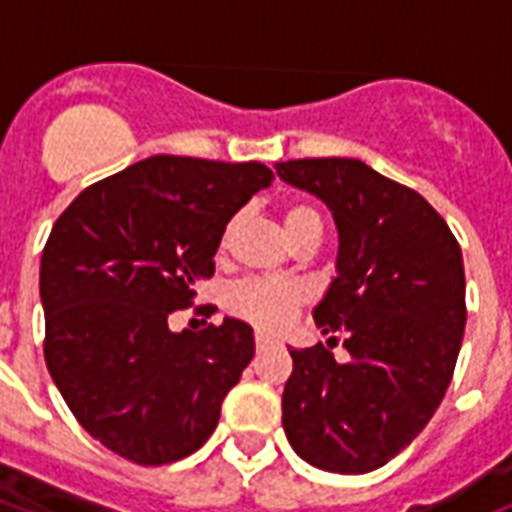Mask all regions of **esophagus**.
Returning a JSON list of instances; mask_svg holds the SVG:
<instances>
[{
    "label": "esophagus",
    "mask_w": 512,
    "mask_h": 512,
    "mask_svg": "<svg viewBox=\"0 0 512 512\" xmlns=\"http://www.w3.org/2000/svg\"><path fill=\"white\" fill-rule=\"evenodd\" d=\"M255 345H257V350H268L273 345V340L268 335H260V332H257V335H255Z\"/></svg>",
    "instance_id": "1"
}]
</instances>
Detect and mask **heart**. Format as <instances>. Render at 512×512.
<instances>
[{
	"label": "heart",
	"instance_id": "heart-1",
	"mask_svg": "<svg viewBox=\"0 0 512 512\" xmlns=\"http://www.w3.org/2000/svg\"><path fill=\"white\" fill-rule=\"evenodd\" d=\"M239 217H233L231 223L225 225L223 244L236 231ZM284 231H287L292 244H303V241H321L324 233V220L321 212L308 201H295L284 209ZM303 289L289 281L276 279H244L228 289V311L236 313L239 319L255 324L257 329L265 332H279L295 319V313L303 308Z\"/></svg>",
	"mask_w": 512,
	"mask_h": 512
}]
</instances>
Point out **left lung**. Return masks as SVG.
Returning a JSON list of instances; mask_svg holds the SVG:
<instances>
[{
  "label": "left lung",
  "instance_id": "obj_1",
  "mask_svg": "<svg viewBox=\"0 0 512 512\" xmlns=\"http://www.w3.org/2000/svg\"><path fill=\"white\" fill-rule=\"evenodd\" d=\"M276 172L316 193L340 233L337 279L313 311L329 342L289 350L284 433L313 468L369 473L420 436L452 382L468 319L460 244L414 188L358 159H292ZM337 334L351 356L342 365Z\"/></svg>",
  "mask_w": 512,
  "mask_h": 512
}]
</instances>
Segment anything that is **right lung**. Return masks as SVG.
<instances>
[{
    "label": "right lung",
    "mask_w": 512,
    "mask_h": 512,
    "mask_svg": "<svg viewBox=\"0 0 512 512\" xmlns=\"http://www.w3.org/2000/svg\"><path fill=\"white\" fill-rule=\"evenodd\" d=\"M271 180L260 162L148 156L87 185L52 225L44 361L79 425L124 460L196 452L255 356L244 321L170 332L167 316L193 303L228 220Z\"/></svg>",
    "instance_id": "add662e5"
}]
</instances>
